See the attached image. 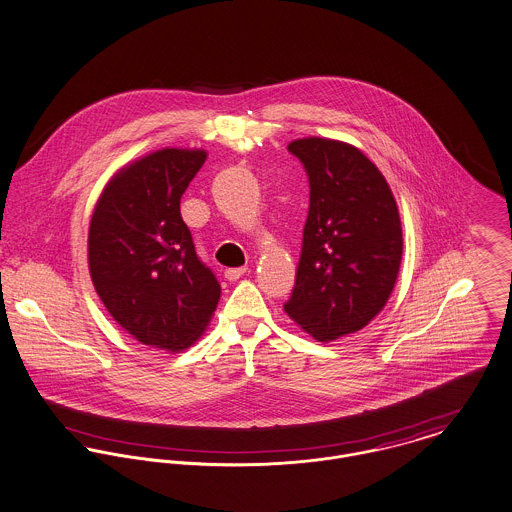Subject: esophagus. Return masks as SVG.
<instances>
[{"label": "esophagus", "mask_w": 512, "mask_h": 512, "mask_svg": "<svg viewBox=\"0 0 512 512\" xmlns=\"http://www.w3.org/2000/svg\"><path fill=\"white\" fill-rule=\"evenodd\" d=\"M246 272H248L246 266H242V268H229V270H225V278L229 279V281H236V279L242 278Z\"/></svg>", "instance_id": "obj_1"}]
</instances>
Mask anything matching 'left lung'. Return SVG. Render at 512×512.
I'll use <instances>...</instances> for the list:
<instances>
[{
	"label": "left lung",
	"mask_w": 512,
	"mask_h": 512,
	"mask_svg": "<svg viewBox=\"0 0 512 512\" xmlns=\"http://www.w3.org/2000/svg\"><path fill=\"white\" fill-rule=\"evenodd\" d=\"M309 176V215L295 287L283 311L328 342L368 325L385 307L401 266L403 231L383 174L356 146L293 140Z\"/></svg>",
	"instance_id": "obj_1"
}]
</instances>
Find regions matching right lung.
<instances>
[{
    "label": "right lung",
    "instance_id": "right-lung-1",
    "mask_svg": "<svg viewBox=\"0 0 512 512\" xmlns=\"http://www.w3.org/2000/svg\"><path fill=\"white\" fill-rule=\"evenodd\" d=\"M205 158L186 148L142 156L109 180L90 223V276L105 309L133 338L168 352L203 334L221 297L180 213Z\"/></svg>",
    "mask_w": 512,
    "mask_h": 512
}]
</instances>
